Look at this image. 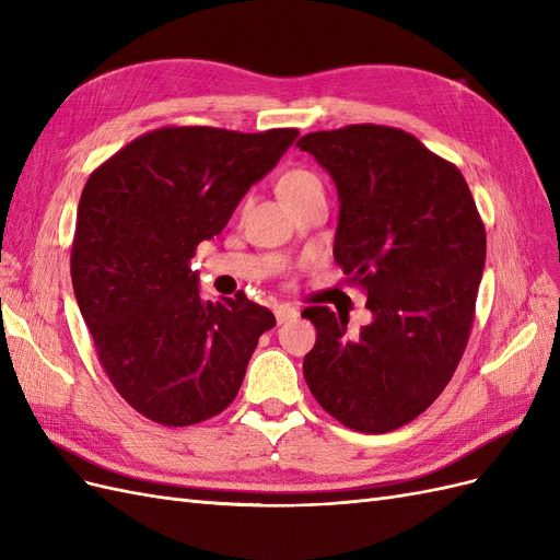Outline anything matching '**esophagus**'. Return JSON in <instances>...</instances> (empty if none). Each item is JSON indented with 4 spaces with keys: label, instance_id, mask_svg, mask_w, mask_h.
<instances>
[{
    "label": "esophagus",
    "instance_id": "1",
    "mask_svg": "<svg viewBox=\"0 0 560 560\" xmlns=\"http://www.w3.org/2000/svg\"><path fill=\"white\" fill-rule=\"evenodd\" d=\"M294 317H299V308L290 306V303H280V306H276L278 325H282V322H287V319H294Z\"/></svg>",
    "mask_w": 560,
    "mask_h": 560
}]
</instances>
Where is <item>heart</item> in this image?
I'll use <instances>...</instances> for the list:
<instances>
[{"mask_svg": "<svg viewBox=\"0 0 560 560\" xmlns=\"http://www.w3.org/2000/svg\"><path fill=\"white\" fill-rule=\"evenodd\" d=\"M319 179L311 171H303V167H294V171H287L278 182V194L282 200H290L294 196L306 194L311 189H319Z\"/></svg>", "mask_w": 560, "mask_h": 560, "instance_id": "b5f03b06", "label": "heart"}]
</instances>
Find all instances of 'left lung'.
<instances>
[{
	"label": "left lung",
	"mask_w": 560,
	"mask_h": 560,
	"mask_svg": "<svg viewBox=\"0 0 560 560\" xmlns=\"http://www.w3.org/2000/svg\"><path fill=\"white\" fill-rule=\"evenodd\" d=\"M331 175L341 200L334 259L374 315L303 311L317 341L303 376L329 416L354 432H393L442 395L469 341L486 229L457 167L411 132L354 124L296 142Z\"/></svg>",
	"instance_id": "obj_1"
}]
</instances>
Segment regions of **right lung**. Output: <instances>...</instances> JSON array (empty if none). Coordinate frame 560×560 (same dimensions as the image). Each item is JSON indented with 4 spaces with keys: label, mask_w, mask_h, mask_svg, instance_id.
<instances>
[{
    "label": "right lung",
    "mask_w": 560,
    "mask_h": 560,
    "mask_svg": "<svg viewBox=\"0 0 560 560\" xmlns=\"http://www.w3.org/2000/svg\"><path fill=\"white\" fill-rule=\"evenodd\" d=\"M299 130L165 126L91 173L77 210L72 287L107 378L167 428L222 413L276 317L243 292L206 301L191 257L222 233Z\"/></svg>",
    "instance_id": "obj_1"
}]
</instances>
